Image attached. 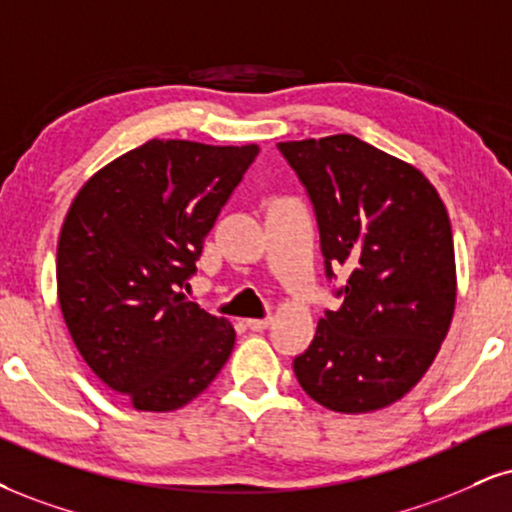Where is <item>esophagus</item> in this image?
I'll list each match as a JSON object with an SVG mask.
<instances>
[{"instance_id":"obj_1","label":"esophagus","mask_w":512,"mask_h":512,"mask_svg":"<svg viewBox=\"0 0 512 512\" xmlns=\"http://www.w3.org/2000/svg\"><path fill=\"white\" fill-rule=\"evenodd\" d=\"M245 324H248V329H250V331H264V329H267L269 324H272V317H262V319H248V322H245Z\"/></svg>"}]
</instances>
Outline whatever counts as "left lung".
Masks as SVG:
<instances>
[{
  "label": "left lung",
  "instance_id": "obj_1",
  "mask_svg": "<svg viewBox=\"0 0 512 512\" xmlns=\"http://www.w3.org/2000/svg\"><path fill=\"white\" fill-rule=\"evenodd\" d=\"M319 226L326 279H348L293 360L303 391L346 415L396 403L424 377L455 310L448 212L420 169L355 135L279 143Z\"/></svg>",
  "mask_w": 512,
  "mask_h": 512
}]
</instances>
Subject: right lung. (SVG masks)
<instances>
[{
  "mask_svg": "<svg viewBox=\"0 0 512 512\" xmlns=\"http://www.w3.org/2000/svg\"><path fill=\"white\" fill-rule=\"evenodd\" d=\"M257 152L147 140L71 202L57 248L61 315L88 367L135 410L183 408L229 360V319L178 288Z\"/></svg>",
  "mask_w": 512,
  "mask_h": 512,
  "instance_id": "right-lung-1",
  "label": "right lung"
}]
</instances>
